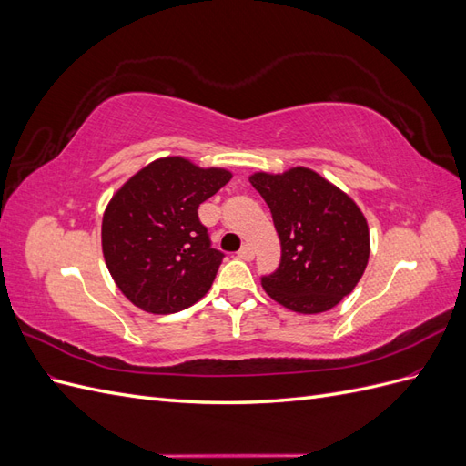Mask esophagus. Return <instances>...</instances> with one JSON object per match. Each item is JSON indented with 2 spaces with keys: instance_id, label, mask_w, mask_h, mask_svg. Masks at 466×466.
I'll return each mask as SVG.
<instances>
[{
  "instance_id": "1",
  "label": "esophagus",
  "mask_w": 466,
  "mask_h": 466,
  "mask_svg": "<svg viewBox=\"0 0 466 466\" xmlns=\"http://www.w3.org/2000/svg\"><path fill=\"white\" fill-rule=\"evenodd\" d=\"M237 257L241 260H252V258H255V250H252V247L245 245V247H241V250L237 252Z\"/></svg>"
}]
</instances>
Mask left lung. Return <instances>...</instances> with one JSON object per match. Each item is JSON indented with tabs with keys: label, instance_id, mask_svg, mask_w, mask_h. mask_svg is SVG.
I'll return each instance as SVG.
<instances>
[{
	"label": "left lung",
	"instance_id": "8db88e82",
	"mask_svg": "<svg viewBox=\"0 0 466 466\" xmlns=\"http://www.w3.org/2000/svg\"><path fill=\"white\" fill-rule=\"evenodd\" d=\"M281 245L279 266L262 276L266 293L295 313L329 311L351 293L370 258V229L354 200L311 168L250 177Z\"/></svg>",
	"mask_w": 466,
	"mask_h": 466
}]
</instances>
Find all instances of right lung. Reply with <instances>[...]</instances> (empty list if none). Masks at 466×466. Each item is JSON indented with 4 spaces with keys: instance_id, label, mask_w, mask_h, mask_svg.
<instances>
[{
    "instance_id": "right-lung-1",
    "label": "right lung",
    "mask_w": 466,
    "mask_h": 466,
    "mask_svg": "<svg viewBox=\"0 0 466 466\" xmlns=\"http://www.w3.org/2000/svg\"><path fill=\"white\" fill-rule=\"evenodd\" d=\"M229 180L223 168L167 157L115 194L103 218V252L110 276L134 305L168 315L208 293L225 255L211 247L198 208Z\"/></svg>"
}]
</instances>
